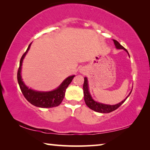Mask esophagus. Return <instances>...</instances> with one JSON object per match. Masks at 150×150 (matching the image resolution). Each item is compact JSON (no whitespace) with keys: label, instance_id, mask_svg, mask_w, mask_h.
Returning a JSON list of instances; mask_svg holds the SVG:
<instances>
[{"label":"esophagus","instance_id":"esophagus-1","mask_svg":"<svg viewBox=\"0 0 150 150\" xmlns=\"http://www.w3.org/2000/svg\"><path fill=\"white\" fill-rule=\"evenodd\" d=\"M81 73H84V71H83V70H82V71H81Z\"/></svg>","mask_w":150,"mask_h":150}]
</instances>
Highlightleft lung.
<instances>
[{
	"label": "left lung",
	"instance_id": "obj_1",
	"mask_svg": "<svg viewBox=\"0 0 150 150\" xmlns=\"http://www.w3.org/2000/svg\"><path fill=\"white\" fill-rule=\"evenodd\" d=\"M114 44L115 45V47L116 49H119V50H125L126 52L128 53V54L129 55V54L125 48H124L122 45H121L120 44V43L116 41L115 40H113ZM130 56V55H129ZM132 91H130V93H129V95L126 96V98L121 101L120 103H119L116 105H105V104H103L98 102H96L95 100H93V98L91 96L90 92H89V88H88V79L87 77L84 78V84H83V94H84V100L85 102L86 103V105L88 106V108L92 109L93 110L97 112H100V113H109L111 112L114 110H115L116 109H117L119 106H120L122 104L124 103L127 98L128 97L129 95L131 94Z\"/></svg>",
	"mask_w": 150,
	"mask_h": 150
}]
</instances>
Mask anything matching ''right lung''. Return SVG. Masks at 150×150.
Returning <instances> with one entry per match:
<instances>
[{"instance_id": "obj_1", "label": "right lung", "mask_w": 150, "mask_h": 150, "mask_svg": "<svg viewBox=\"0 0 150 150\" xmlns=\"http://www.w3.org/2000/svg\"><path fill=\"white\" fill-rule=\"evenodd\" d=\"M32 43L29 45L26 52L22 55L20 62V66L18 70L17 79L20 89L24 97L34 106L40 108H52L59 106L65 96L66 88L71 82L75 75L69 76L61 83L55 89L51 91H38L30 88L25 85L21 76L22 65L23 59L28 52Z\"/></svg>"}]
</instances>
